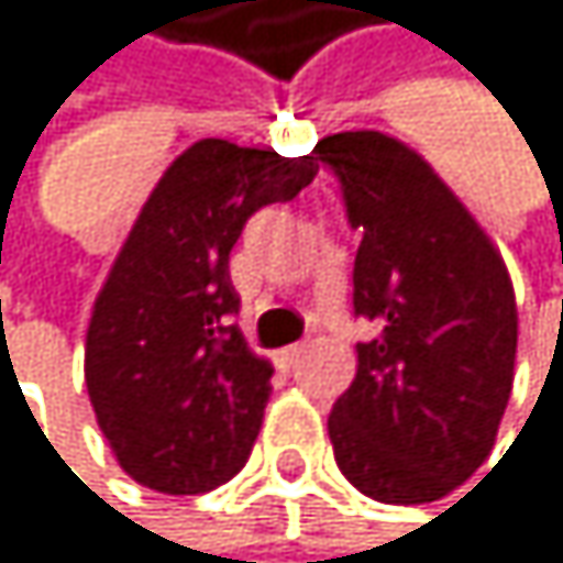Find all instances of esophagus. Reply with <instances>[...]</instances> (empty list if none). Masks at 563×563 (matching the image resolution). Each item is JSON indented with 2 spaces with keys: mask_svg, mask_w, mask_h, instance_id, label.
<instances>
[{
  "mask_svg": "<svg viewBox=\"0 0 563 563\" xmlns=\"http://www.w3.org/2000/svg\"><path fill=\"white\" fill-rule=\"evenodd\" d=\"M300 354H303V344H290V347H284V351H276V364H279V367H294V364L300 361Z\"/></svg>",
  "mask_w": 563,
  "mask_h": 563,
  "instance_id": "esophagus-1",
  "label": "esophagus"
}]
</instances>
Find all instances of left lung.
Returning <instances> with one entry per match:
<instances>
[{
	"label": "left lung",
	"instance_id": "obj_1",
	"mask_svg": "<svg viewBox=\"0 0 563 563\" xmlns=\"http://www.w3.org/2000/svg\"><path fill=\"white\" fill-rule=\"evenodd\" d=\"M341 181L354 313L375 320L328 432L347 483L378 504H432L489 456L514 388L517 300L504 256L432 165L382 131L317 141Z\"/></svg>",
	"mask_w": 563,
	"mask_h": 563
}]
</instances>
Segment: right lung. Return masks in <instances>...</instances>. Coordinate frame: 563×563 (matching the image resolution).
I'll return each instance as SVG.
<instances>
[{"label":"right lung","instance_id":"right-lung-1","mask_svg":"<svg viewBox=\"0 0 563 563\" xmlns=\"http://www.w3.org/2000/svg\"><path fill=\"white\" fill-rule=\"evenodd\" d=\"M317 175L222 137L196 141L141 206L93 300L84 378L121 470L147 489L196 496L253 452L273 367L232 323L229 253L253 212L290 202Z\"/></svg>","mask_w":563,"mask_h":563}]
</instances>
